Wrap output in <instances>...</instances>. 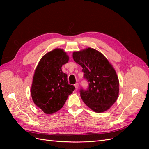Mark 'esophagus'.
Instances as JSON below:
<instances>
[{
	"label": "esophagus",
	"instance_id": "esophagus-1",
	"mask_svg": "<svg viewBox=\"0 0 149 149\" xmlns=\"http://www.w3.org/2000/svg\"><path fill=\"white\" fill-rule=\"evenodd\" d=\"M74 87H75V89L76 90V91H77V90L78 89V87H79V84H78V83H76V84H74Z\"/></svg>",
	"mask_w": 149,
	"mask_h": 149
}]
</instances>
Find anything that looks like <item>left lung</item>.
<instances>
[{
    "label": "left lung",
    "instance_id": "8db88e82",
    "mask_svg": "<svg viewBox=\"0 0 149 149\" xmlns=\"http://www.w3.org/2000/svg\"><path fill=\"white\" fill-rule=\"evenodd\" d=\"M73 60L83 68L89 83L87 90H80L81 97L96 112L108 110L118 98L119 81L116 72L102 54L92 48L74 52Z\"/></svg>",
    "mask_w": 149,
    "mask_h": 149
}]
</instances>
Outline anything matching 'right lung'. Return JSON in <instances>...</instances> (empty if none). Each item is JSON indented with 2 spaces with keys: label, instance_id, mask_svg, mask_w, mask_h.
Wrapping results in <instances>:
<instances>
[{
  "label": "right lung",
  "instance_id": "add662e5",
  "mask_svg": "<svg viewBox=\"0 0 149 149\" xmlns=\"http://www.w3.org/2000/svg\"><path fill=\"white\" fill-rule=\"evenodd\" d=\"M69 56L63 49L56 48L46 53L36 68L31 87L35 104L45 114H53L64 106L75 87L68 84L62 66Z\"/></svg>",
  "mask_w": 149,
  "mask_h": 149
}]
</instances>
